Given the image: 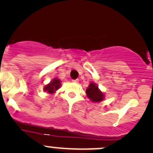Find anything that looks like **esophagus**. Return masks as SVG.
<instances>
[{"label":"esophagus","mask_w":153,"mask_h":153,"mask_svg":"<svg viewBox=\"0 0 153 153\" xmlns=\"http://www.w3.org/2000/svg\"><path fill=\"white\" fill-rule=\"evenodd\" d=\"M72 82H75V83H78L79 80H78V79H76V80H73Z\"/></svg>","instance_id":"obj_1"}]
</instances>
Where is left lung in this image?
<instances>
[{
	"label": "left lung",
	"mask_w": 153,
	"mask_h": 153,
	"mask_svg": "<svg viewBox=\"0 0 153 153\" xmlns=\"http://www.w3.org/2000/svg\"><path fill=\"white\" fill-rule=\"evenodd\" d=\"M87 97L92 102H100L103 101L105 94L98 88L97 85L94 82H90L88 88L86 89Z\"/></svg>",
	"instance_id": "left-lung-1"
}]
</instances>
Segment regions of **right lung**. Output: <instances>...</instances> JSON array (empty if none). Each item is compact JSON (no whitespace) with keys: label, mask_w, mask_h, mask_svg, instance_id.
Wrapping results in <instances>:
<instances>
[{"label":"right lung","mask_w":153,"mask_h":153,"mask_svg":"<svg viewBox=\"0 0 153 153\" xmlns=\"http://www.w3.org/2000/svg\"><path fill=\"white\" fill-rule=\"evenodd\" d=\"M61 82L59 78H54L50 82L49 84L44 86V90L49 94L55 93L56 91L61 88Z\"/></svg>","instance_id":"add662e5"}]
</instances>
